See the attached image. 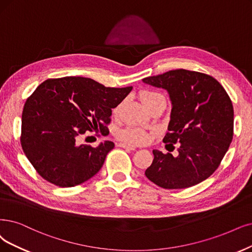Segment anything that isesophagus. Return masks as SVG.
Instances as JSON below:
<instances>
[{
	"instance_id": "1",
	"label": "esophagus",
	"mask_w": 252,
	"mask_h": 252,
	"mask_svg": "<svg viewBox=\"0 0 252 252\" xmlns=\"http://www.w3.org/2000/svg\"><path fill=\"white\" fill-rule=\"evenodd\" d=\"M118 146L119 147H123V148H126V150H129V151H135V148H136L135 146L126 144V143H119Z\"/></svg>"
}]
</instances>
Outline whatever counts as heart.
<instances>
[{
	"instance_id": "1",
	"label": "heart",
	"mask_w": 252,
	"mask_h": 252,
	"mask_svg": "<svg viewBox=\"0 0 252 252\" xmlns=\"http://www.w3.org/2000/svg\"><path fill=\"white\" fill-rule=\"evenodd\" d=\"M139 97H140V100L142 101V104L144 105L145 108L151 106L156 100L164 98V96L160 94V93L150 90L141 91L140 94H139ZM117 110H115V112ZM117 137L119 140L124 141L129 145H141L145 144L150 140V134L144 131V129L137 126H127L126 128L123 129V131L118 132Z\"/></svg>"
}]
</instances>
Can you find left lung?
Instances as JSON below:
<instances>
[{"instance_id":"1","label":"left lung","mask_w":252,"mask_h":252,"mask_svg":"<svg viewBox=\"0 0 252 252\" xmlns=\"http://www.w3.org/2000/svg\"><path fill=\"white\" fill-rule=\"evenodd\" d=\"M166 89L172 102L163 142L179 143V156L153 151L146 178L164 189H184L207 180L218 168L234 136V107L225 89L209 74L169 70L142 80Z\"/></svg>"}]
</instances>
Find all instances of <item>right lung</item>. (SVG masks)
Returning a JSON list of instances; mask_svg holds the SVG:
<instances>
[{
  "instance_id": "1",
  "label": "right lung",
  "mask_w": 252,
  "mask_h": 252,
  "mask_svg": "<svg viewBox=\"0 0 252 252\" xmlns=\"http://www.w3.org/2000/svg\"><path fill=\"white\" fill-rule=\"evenodd\" d=\"M133 87H105L82 77L48 79L27 98L22 115V148L42 179L74 187L94 176L114 143L81 144L87 131L109 133L112 109Z\"/></svg>"
}]
</instances>
